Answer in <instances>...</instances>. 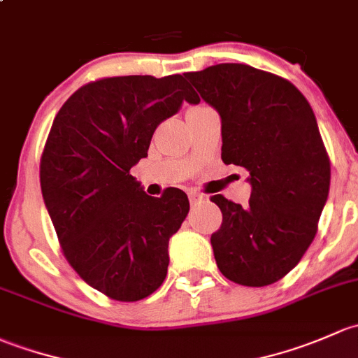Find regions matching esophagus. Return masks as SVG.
Instances as JSON below:
<instances>
[{
  "instance_id": "1",
  "label": "esophagus",
  "mask_w": 358,
  "mask_h": 358,
  "mask_svg": "<svg viewBox=\"0 0 358 358\" xmlns=\"http://www.w3.org/2000/svg\"><path fill=\"white\" fill-rule=\"evenodd\" d=\"M205 196L203 194H198V193H189V201L191 203H198V201H203Z\"/></svg>"
}]
</instances>
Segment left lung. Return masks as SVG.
<instances>
[{
	"label": "left lung",
	"mask_w": 358,
	"mask_h": 358,
	"mask_svg": "<svg viewBox=\"0 0 358 358\" xmlns=\"http://www.w3.org/2000/svg\"><path fill=\"white\" fill-rule=\"evenodd\" d=\"M222 124V162L250 172L243 208L212 196L222 226L212 234L219 271L243 286L279 281L301 260L327 201L331 164L310 105L282 77L243 64L186 73Z\"/></svg>",
	"instance_id": "1"
}]
</instances>
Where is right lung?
Returning <instances> with one entry per match:
<instances>
[{"instance_id": "obj_1", "label": "right lung", "mask_w": 358, "mask_h": 358, "mask_svg": "<svg viewBox=\"0 0 358 358\" xmlns=\"http://www.w3.org/2000/svg\"><path fill=\"white\" fill-rule=\"evenodd\" d=\"M184 101L200 98L179 73L108 77L77 90L51 125L39 172L44 205L73 271L113 300H143L167 275L169 239L189 201L178 187L148 196L129 171Z\"/></svg>"}]
</instances>
